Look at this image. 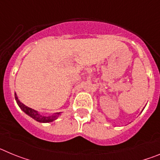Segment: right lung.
<instances>
[{
	"label": "right lung",
	"mask_w": 160,
	"mask_h": 160,
	"mask_svg": "<svg viewBox=\"0 0 160 160\" xmlns=\"http://www.w3.org/2000/svg\"><path fill=\"white\" fill-rule=\"evenodd\" d=\"M15 100H16L18 105L19 106V107L22 109V111L25 113L26 114H28L29 116H30L31 118H32L34 120L38 121L39 122H51L54 120L57 119L59 116L61 115V112L55 113V114H52V115H49V116H44V115H42L41 114L38 112L37 111L33 110V109L30 108V107H26L25 105H24L23 103L21 102L20 100L18 99V96H17L16 93H15Z\"/></svg>",
	"instance_id": "add662e5"
}]
</instances>
